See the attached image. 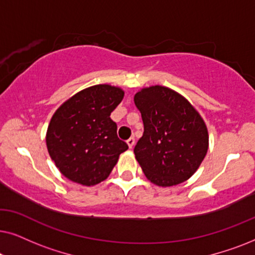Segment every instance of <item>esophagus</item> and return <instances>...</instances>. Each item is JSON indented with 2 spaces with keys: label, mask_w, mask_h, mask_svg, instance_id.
Returning <instances> with one entry per match:
<instances>
[{
  "label": "esophagus",
  "mask_w": 255,
  "mask_h": 255,
  "mask_svg": "<svg viewBox=\"0 0 255 255\" xmlns=\"http://www.w3.org/2000/svg\"><path fill=\"white\" fill-rule=\"evenodd\" d=\"M134 142H135V139H134V137L128 138V140H127V144L128 145V147H130V148L133 147V146H134Z\"/></svg>",
  "instance_id": "1"
}]
</instances>
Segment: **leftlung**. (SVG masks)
<instances>
[{
    "label": "left lung",
    "mask_w": 255,
    "mask_h": 255,
    "mask_svg": "<svg viewBox=\"0 0 255 255\" xmlns=\"http://www.w3.org/2000/svg\"><path fill=\"white\" fill-rule=\"evenodd\" d=\"M144 133L133 149L145 176L159 187L182 183L196 172L208 152L204 121L179 93L162 86L134 95Z\"/></svg>",
    "instance_id": "1"
}]
</instances>
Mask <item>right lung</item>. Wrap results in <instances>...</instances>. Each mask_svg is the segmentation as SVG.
Instances as JSON below:
<instances>
[{
  "label": "right lung",
  "mask_w": 255,
  "mask_h": 255,
  "mask_svg": "<svg viewBox=\"0 0 255 255\" xmlns=\"http://www.w3.org/2000/svg\"><path fill=\"white\" fill-rule=\"evenodd\" d=\"M123 97L118 87L96 85L75 94L54 113L46 145L68 180L95 186L109 176L121 153L128 148L117 137V124L110 118Z\"/></svg>",
  "instance_id": "add662e5"
}]
</instances>
